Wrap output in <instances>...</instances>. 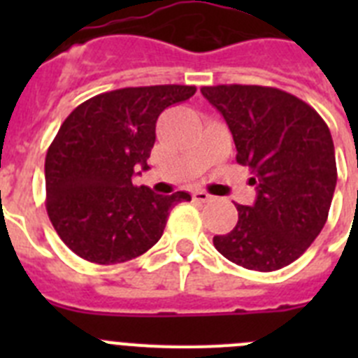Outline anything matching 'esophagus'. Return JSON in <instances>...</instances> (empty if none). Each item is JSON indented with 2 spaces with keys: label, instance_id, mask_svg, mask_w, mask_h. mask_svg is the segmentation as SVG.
<instances>
[{
  "label": "esophagus",
  "instance_id": "34e87169",
  "mask_svg": "<svg viewBox=\"0 0 358 358\" xmlns=\"http://www.w3.org/2000/svg\"><path fill=\"white\" fill-rule=\"evenodd\" d=\"M194 199L199 202H210L213 197L208 192H204V189H197V192H194Z\"/></svg>",
  "mask_w": 358,
  "mask_h": 358
}]
</instances>
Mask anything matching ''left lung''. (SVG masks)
<instances>
[{"label": "left lung", "instance_id": "1", "mask_svg": "<svg viewBox=\"0 0 358 358\" xmlns=\"http://www.w3.org/2000/svg\"><path fill=\"white\" fill-rule=\"evenodd\" d=\"M202 96L224 116L236 161L256 186L252 206L213 245L240 267L271 273L296 262L327 224L337 166L330 129L308 103L265 85H206Z\"/></svg>", "mask_w": 358, "mask_h": 358}]
</instances>
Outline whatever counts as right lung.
<instances>
[{
    "label": "right lung",
    "mask_w": 358,
    "mask_h": 358,
    "mask_svg": "<svg viewBox=\"0 0 358 358\" xmlns=\"http://www.w3.org/2000/svg\"><path fill=\"white\" fill-rule=\"evenodd\" d=\"M195 85L123 87L85 100L64 120L44 163L46 210L57 235L93 264H122L161 238L170 210L189 194L134 186L148 170L156 122ZM140 173V172H138Z\"/></svg>",
    "instance_id": "add662e5"
}]
</instances>
